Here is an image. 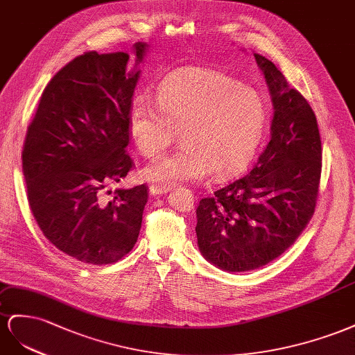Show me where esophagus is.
<instances>
[{
    "label": "esophagus",
    "instance_id": "obj_1",
    "mask_svg": "<svg viewBox=\"0 0 355 355\" xmlns=\"http://www.w3.org/2000/svg\"><path fill=\"white\" fill-rule=\"evenodd\" d=\"M168 190H169V186H162V184H151L150 186V193L153 196L164 195Z\"/></svg>",
    "mask_w": 355,
    "mask_h": 355
}]
</instances>
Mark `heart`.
Here are the masks:
<instances>
[{
	"label": "heart",
	"mask_w": 355,
	"mask_h": 355,
	"mask_svg": "<svg viewBox=\"0 0 355 355\" xmlns=\"http://www.w3.org/2000/svg\"><path fill=\"white\" fill-rule=\"evenodd\" d=\"M265 117V103L252 89L218 71L190 69L165 80L156 101L138 98L128 130L146 157L160 155L178 132L181 147L141 171L147 181L168 186L235 174L254 153Z\"/></svg>",
	"instance_id": "b5f03b06"
}]
</instances>
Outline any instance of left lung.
<instances>
[{"label": "left lung", "instance_id": "left-lung-1", "mask_svg": "<svg viewBox=\"0 0 355 355\" xmlns=\"http://www.w3.org/2000/svg\"><path fill=\"white\" fill-rule=\"evenodd\" d=\"M270 90V138L247 175L199 200L202 254L229 272L268 265L290 248L315 212L322 166L317 117L269 59L254 53Z\"/></svg>", "mask_w": 355, "mask_h": 355}]
</instances>
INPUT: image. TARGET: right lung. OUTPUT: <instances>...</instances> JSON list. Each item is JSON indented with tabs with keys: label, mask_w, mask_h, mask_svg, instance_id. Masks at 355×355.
<instances>
[{
	"label": "right lung",
	"mask_w": 355,
	"mask_h": 355,
	"mask_svg": "<svg viewBox=\"0 0 355 355\" xmlns=\"http://www.w3.org/2000/svg\"><path fill=\"white\" fill-rule=\"evenodd\" d=\"M146 44L135 67L123 52H86L50 80L22 151L26 196L43 235L90 265L116 263L134 248L148 199L146 184L110 190L134 168L128 117Z\"/></svg>",
	"instance_id": "add662e5"
}]
</instances>
